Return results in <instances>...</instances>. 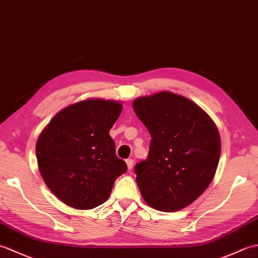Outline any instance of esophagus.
Here are the masks:
<instances>
[{
    "mask_svg": "<svg viewBox=\"0 0 258 258\" xmlns=\"http://www.w3.org/2000/svg\"><path fill=\"white\" fill-rule=\"evenodd\" d=\"M133 164H134V161L132 160V158H127V160H126V165H127L128 169L133 167Z\"/></svg>",
    "mask_w": 258,
    "mask_h": 258,
    "instance_id": "obj_1",
    "label": "esophagus"
}]
</instances>
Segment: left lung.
Masks as SVG:
<instances>
[{"label":"left lung","instance_id":"left-lung-1","mask_svg":"<svg viewBox=\"0 0 258 258\" xmlns=\"http://www.w3.org/2000/svg\"><path fill=\"white\" fill-rule=\"evenodd\" d=\"M135 114L151 134L149 156L134 167L144 201L176 212L204 193L221 156L216 125L188 98L161 92L136 98Z\"/></svg>","mask_w":258,"mask_h":258}]
</instances>
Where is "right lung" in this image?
I'll return each instance as SVG.
<instances>
[{"label": "right lung", "instance_id": "right-lung-1", "mask_svg": "<svg viewBox=\"0 0 258 258\" xmlns=\"http://www.w3.org/2000/svg\"><path fill=\"white\" fill-rule=\"evenodd\" d=\"M122 104L92 98L62 109L36 143L38 168L59 201L78 210L105 202L115 179L127 171L108 132Z\"/></svg>", "mask_w": 258, "mask_h": 258}]
</instances>
